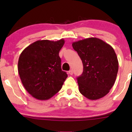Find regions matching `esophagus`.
<instances>
[{
	"instance_id": "1",
	"label": "esophagus",
	"mask_w": 132,
	"mask_h": 132,
	"mask_svg": "<svg viewBox=\"0 0 132 132\" xmlns=\"http://www.w3.org/2000/svg\"><path fill=\"white\" fill-rule=\"evenodd\" d=\"M68 73H69L70 75H73V71H72V70H70L68 71Z\"/></svg>"
}]
</instances>
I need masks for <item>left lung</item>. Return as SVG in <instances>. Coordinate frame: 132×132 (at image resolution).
Here are the masks:
<instances>
[{
    "instance_id": "left-lung-1",
    "label": "left lung",
    "mask_w": 132,
    "mask_h": 132,
    "mask_svg": "<svg viewBox=\"0 0 132 132\" xmlns=\"http://www.w3.org/2000/svg\"><path fill=\"white\" fill-rule=\"evenodd\" d=\"M72 46L83 64L82 74L77 78L79 92L90 100L104 97L114 84L119 70L113 48L95 37L73 42Z\"/></svg>"
}]
</instances>
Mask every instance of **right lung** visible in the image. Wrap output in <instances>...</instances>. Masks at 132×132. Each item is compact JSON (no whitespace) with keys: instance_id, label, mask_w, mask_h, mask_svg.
Here are the masks:
<instances>
[{"instance_id":"add662e5","label":"right lung","mask_w":132,"mask_h":132,"mask_svg":"<svg viewBox=\"0 0 132 132\" xmlns=\"http://www.w3.org/2000/svg\"><path fill=\"white\" fill-rule=\"evenodd\" d=\"M64 44L38 40L25 48L19 56L18 71L23 86L35 99L48 100L61 89L68 75L61 67L59 53Z\"/></svg>"}]
</instances>
